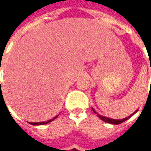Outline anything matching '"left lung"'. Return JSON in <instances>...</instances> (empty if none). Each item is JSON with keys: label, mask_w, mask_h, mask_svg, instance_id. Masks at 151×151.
<instances>
[{"label": "left lung", "mask_w": 151, "mask_h": 151, "mask_svg": "<svg viewBox=\"0 0 151 151\" xmlns=\"http://www.w3.org/2000/svg\"><path fill=\"white\" fill-rule=\"evenodd\" d=\"M92 110H93V112L96 113V114H97V116L100 118V119L102 120V121H104V122H106V123H108V124H122L123 122H124V121H126L127 119H129V118H131L134 113H137V111L138 110H136L135 112L134 113H132L130 116H129L128 118H125V119H108V118H106V117H103V116H101V115H100V114H98V113H96V111L92 108Z\"/></svg>", "instance_id": "8db88e82"}]
</instances>
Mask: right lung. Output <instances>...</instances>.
Segmentation results:
<instances>
[{
  "label": "right lung",
  "instance_id": "right-lung-1",
  "mask_svg": "<svg viewBox=\"0 0 151 151\" xmlns=\"http://www.w3.org/2000/svg\"><path fill=\"white\" fill-rule=\"evenodd\" d=\"M0 68H1V67H0ZM0 70H1V69H0ZM0 82H1V81H0ZM57 117H58V116H55L54 119H50V120H48V121H46V122H38V123H29V124H32V125H43V124H49V123H50L51 121H53V120L56 119Z\"/></svg>",
  "mask_w": 151,
  "mask_h": 151
}]
</instances>
